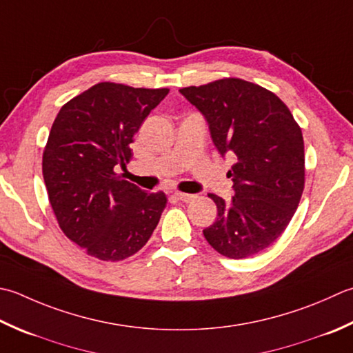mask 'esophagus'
Here are the masks:
<instances>
[{
	"label": "esophagus",
	"mask_w": 353,
	"mask_h": 353,
	"mask_svg": "<svg viewBox=\"0 0 353 353\" xmlns=\"http://www.w3.org/2000/svg\"><path fill=\"white\" fill-rule=\"evenodd\" d=\"M174 197H176L177 200H181V202H191V200L194 199V196L185 194V192H174Z\"/></svg>",
	"instance_id": "1"
}]
</instances>
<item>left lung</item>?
I'll use <instances>...</instances> for the list:
<instances>
[{
  "instance_id": "1",
  "label": "left lung",
  "mask_w": 353,
  "mask_h": 353,
  "mask_svg": "<svg viewBox=\"0 0 353 353\" xmlns=\"http://www.w3.org/2000/svg\"><path fill=\"white\" fill-rule=\"evenodd\" d=\"M181 93L203 113L220 154L237 162L228 176L236 194L217 205V220L203 236L228 259L266 250L291 222L305 190V142L291 110L254 82L223 78Z\"/></svg>"
}]
</instances>
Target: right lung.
<instances>
[{
	"mask_svg": "<svg viewBox=\"0 0 353 353\" xmlns=\"http://www.w3.org/2000/svg\"><path fill=\"white\" fill-rule=\"evenodd\" d=\"M168 88L99 82L61 107L43 153V176L61 231L102 261L125 260L150 240L167 206L114 171Z\"/></svg>",
	"mask_w": 353,
	"mask_h": 353,
	"instance_id": "obj_1",
	"label": "right lung"
}]
</instances>
